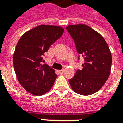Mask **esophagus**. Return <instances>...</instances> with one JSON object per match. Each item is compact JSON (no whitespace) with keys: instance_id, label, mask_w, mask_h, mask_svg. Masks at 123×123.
<instances>
[{"instance_id":"1","label":"esophagus","mask_w":123,"mask_h":123,"mask_svg":"<svg viewBox=\"0 0 123 123\" xmlns=\"http://www.w3.org/2000/svg\"><path fill=\"white\" fill-rule=\"evenodd\" d=\"M58 72H59V73L60 74H62L64 73V70H59Z\"/></svg>"}]
</instances>
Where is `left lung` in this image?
Listing matches in <instances>:
<instances>
[{
	"label": "left lung",
	"instance_id": "obj_1",
	"mask_svg": "<svg viewBox=\"0 0 123 123\" xmlns=\"http://www.w3.org/2000/svg\"><path fill=\"white\" fill-rule=\"evenodd\" d=\"M66 29L78 53L84 59L83 68L77 70L70 84L78 94L92 95L100 90L110 74L112 56L108 45L99 33L85 24L68 25Z\"/></svg>",
	"mask_w": 123,
	"mask_h": 123
}]
</instances>
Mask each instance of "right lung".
<instances>
[{
	"instance_id": "obj_1",
	"label": "right lung",
	"mask_w": 123,
	"mask_h": 123,
	"mask_svg": "<svg viewBox=\"0 0 123 123\" xmlns=\"http://www.w3.org/2000/svg\"><path fill=\"white\" fill-rule=\"evenodd\" d=\"M63 32L60 26L39 25L25 32L18 42L13 56L15 72L23 88L33 95H43L54 84L57 76L55 70L42 64L43 56Z\"/></svg>"
}]
</instances>
